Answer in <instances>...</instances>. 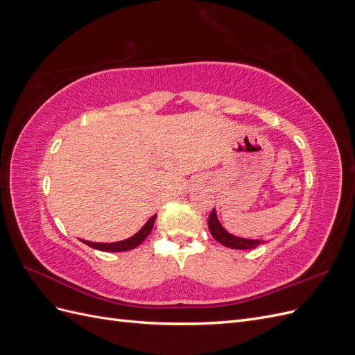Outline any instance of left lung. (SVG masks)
<instances>
[{"mask_svg": "<svg viewBox=\"0 0 355 355\" xmlns=\"http://www.w3.org/2000/svg\"><path fill=\"white\" fill-rule=\"evenodd\" d=\"M209 230L210 234L213 235V239L216 240L218 243H220L225 247H230V249H239V250H245V249H254L256 245H259L261 240H247V239H240L235 237V235L230 234L222 228V225L218 220L216 211L214 209L211 210L210 216H209Z\"/></svg>", "mask_w": 355, "mask_h": 355, "instance_id": "1", "label": "left lung"}]
</instances>
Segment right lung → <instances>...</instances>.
<instances>
[{"mask_svg": "<svg viewBox=\"0 0 355 355\" xmlns=\"http://www.w3.org/2000/svg\"><path fill=\"white\" fill-rule=\"evenodd\" d=\"M155 218H157V214H154V216L145 223V227L141 231H139L137 234H135L133 237L127 239V240H123V241H116V243H92V241H83V240L81 241L84 244L93 247V249H98V250H102V252H125V250H132V249H135V247H137L139 244H141L148 237L149 232L153 231Z\"/></svg>", "mask_w": 355, "mask_h": 355, "instance_id": "add662e5", "label": "right lung"}]
</instances>
